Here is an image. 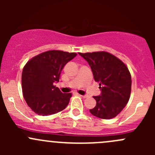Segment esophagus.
<instances>
[{"label": "esophagus", "instance_id": "esophagus-1", "mask_svg": "<svg viewBox=\"0 0 155 155\" xmlns=\"http://www.w3.org/2000/svg\"><path fill=\"white\" fill-rule=\"evenodd\" d=\"M80 96L82 97H83V98H87V97H88L87 95H80Z\"/></svg>", "mask_w": 155, "mask_h": 155}]
</instances>
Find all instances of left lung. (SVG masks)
<instances>
[{"label":"left lung","instance_id":"1","mask_svg":"<svg viewBox=\"0 0 155 155\" xmlns=\"http://www.w3.org/2000/svg\"><path fill=\"white\" fill-rule=\"evenodd\" d=\"M79 54L90 65L101 91L99 96H94L96 106L89 111L103 119L115 118L125 107L130 95L131 76L128 68L120 59L106 51Z\"/></svg>","mask_w":155,"mask_h":155}]
</instances>
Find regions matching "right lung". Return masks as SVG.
I'll list each match as a JSON object with an SVG mask.
<instances>
[{
  "instance_id": "1",
  "label": "right lung",
  "mask_w": 155,
  "mask_h": 155,
  "mask_svg": "<svg viewBox=\"0 0 155 155\" xmlns=\"http://www.w3.org/2000/svg\"><path fill=\"white\" fill-rule=\"evenodd\" d=\"M76 53L51 50L32 58L23 68V96L28 107L39 115H50L64 109L72 94H63L54 83L61 72Z\"/></svg>"
}]
</instances>
